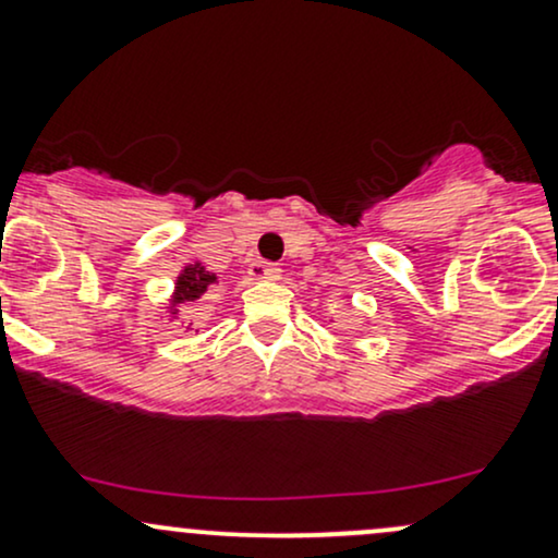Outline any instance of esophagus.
I'll use <instances>...</instances> for the list:
<instances>
[{"label":"esophagus","mask_w":558,"mask_h":558,"mask_svg":"<svg viewBox=\"0 0 558 558\" xmlns=\"http://www.w3.org/2000/svg\"><path fill=\"white\" fill-rule=\"evenodd\" d=\"M280 267L278 265H270V262H254L252 267H248V275H252L254 280H278L280 278Z\"/></svg>","instance_id":"34e87169"}]
</instances>
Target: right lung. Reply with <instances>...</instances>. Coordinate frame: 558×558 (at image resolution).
I'll list each match as a JSON object with an SVG mask.
<instances>
[{
	"instance_id": "right-lung-1",
	"label": "right lung",
	"mask_w": 558,
	"mask_h": 558,
	"mask_svg": "<svg viewBox=\"0 0 558 558\" xmlns=\"http://www.w3.org/2000/svg\"><path fill=\"white\" fill-rule=\"evenodd\" d=\"M215 283V275L204 272V267H185L181 278H178L175 286V304H189V301H196L207 291V286Z\"/></svg>"
}]
</instances>
